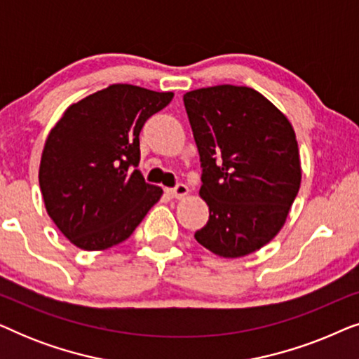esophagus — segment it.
I'll list each match as a JSON object with an SVG mask.
<instances>
[{
	"mask_svg": "<svg viewBox=\"0 0 359 359\" xmlns=\"http://www.w3.org/2000/svg\"><path fill=\"white\" fill-rule=\"evenodd\" d=\"M188 191H189L188 186L183 183H178L175 188L166 189V193H168V196H171V198H183V196L188 194Z\"/></svg>",
	"mask_w": 359,
	"mask_h": 359,
	"instance_id": "esophagus-1",
	"label": "esophagus"
}]
</instances>
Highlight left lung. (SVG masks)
I'll return each mask as SVG.
<instances>
[{"instance_id": "left-lung-1", "label": "left lung", "mask_w": 359, "mask_h": 359, "mask_svg": "<svg viewBox=\"0 0 359 359\" xmlns=\"http://www.w3.org/2000/svg\"><path fill=\"white\" fill-rule=\"evenodd\" d=\"M198 145L209 220L194 233L219 257L238 258L276 237L301 186L296 134L253 88L219 85L183 96Z\"/></svg>"}]
</instances>
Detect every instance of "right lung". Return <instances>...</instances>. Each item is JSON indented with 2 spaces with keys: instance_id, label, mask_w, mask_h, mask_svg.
<instances>
[{
  "instance_id": "obj_1",
  "label": "right lung",
  "mask_w": 359,
  "mask_h": 359,
  "mask_svg": "<svg viewBox=\"0 0 359 359\" xmlns=\"http://www.w3.org/2000/svg\"><path fill=\"white\" fill-rule=\"evenodd\" d=\"M173 93L111 85L75 102L48 134L39 184L47 214L78 248L124 242L163 194L137 166L145 121Z\"/></svg>"
}]
</instances>
